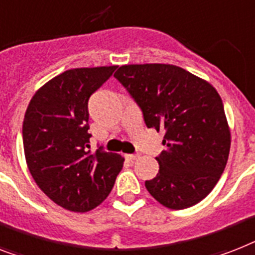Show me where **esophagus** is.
<instances>
[{
	"instance_id": "esophagus-1",
	"label": "esophagus",
	"mask_w": 255,
	"mask_h": 255,
	"mask_svg": "<svg viewBox=\"0 0 255 255\" xmlns=\"http://www.w3.org/2000/svg\"><path fill=\"white\" fill-rule=\"evenodd\" d=\"M138 154H127V156H126V158H127L128 161H134V160H137L138 158Z\"/></svg>"
}]
</instances>
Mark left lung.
I'll return each instance as SVG.
<instances>
[{
    "label": "left lung",
    "mask_w": 255,
    "mask_h": 255,
    "mask_svg": "<svg viewBox=\"0 0 255 255\" xmlns=\"http://www.w3.org/2000/svg\"><path fill=\"white\" fill-rule=\"evenodd\" d=\"M119 80L144 115L146 127L163 131L156 177L149 194L170 210H183L206 198L228 161L231 129L216 89L170 64L122 65Z\"/></svg>",
    "instance_id": "left-lung-1"
}]
</instances>
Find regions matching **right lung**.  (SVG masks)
I'll return each mask as SVG.
<instances>
[{"instance_id": "right-lung-1", "label": "right lung", "mask_w": 255, "mask_h": 255, "mask_svg": "<svg viewBox=\"0 0 255 255\" xmlns=\"http://www.w3.org/2000/svg\"><path fill=\"white\" fill-rule=\"evenodd\" d=\"M117 65L76 68L49 80L24 114L23 149L35 183L68 211L88 212L111 192L124 158L90 150L88 102Z\"/></svg>"}]
</instances>
